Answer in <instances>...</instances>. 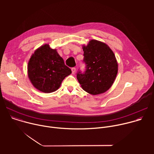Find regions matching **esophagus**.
Returning <instances> with one entry per match:
<instances>
[{
    "instance_id": "esophagus-1",
    "label": "esophagus",
    "mask_w": 154,
    "mask_h": 154,
    "mask_svg": "<svg viewBox=\"0 0 154 154\" xmlns=\"http://www.w3.org/2000/svg\"><path fill=\"white\" fill-rule=\"evenodd\" d=\"M71 71H72V74H74V73L75 72V71H76L75 68H71Z\"/></svg>"
}]
</instances>
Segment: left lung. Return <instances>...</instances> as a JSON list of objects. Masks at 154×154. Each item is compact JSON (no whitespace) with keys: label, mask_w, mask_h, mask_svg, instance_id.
<instances>
[{"label":"left lung","mask_w":154,"mask_h":154,"mask_svg":"<svg viewBox=\"0 0 154 154\" xmlns=\"http://www.w3.org/2000/svg\"><path fill=\"white\" fill-rule=\"evenodd\" d=\"M82 49L86 66L85 73L79 71L77 74L81 87L92 95L106 92L114 83L118 71L113 52L105 43L96 39L90 41Z\"/></svg>","instance_id":"obj_1"}]
</instances>
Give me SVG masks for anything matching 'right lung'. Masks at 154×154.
Instances as JSON below:
<instances>
[{
  "label": "right lung",
  "instance_id": "obj_1",
  "mask_svg": "<svg viewBox=\"0 0 154 154\" xmlns=\"http://www.w3.org/2000/svg\"><path fill=\"white\" fill-rule=\"evenodd\" d=\"M28 77L39 91L49 93L57 91L72 71L65 65L57 49L45 44L38 48L28 62Z\"/></svg>",
  "mask_w": 154,
  "mask_h": 154
}]
</instances>
